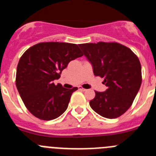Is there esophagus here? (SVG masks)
Listing matches in <instances>:
<instances>
[{
    "instance_id": "1",
    "label": "esophagus",
    "mask_w": 156,
    "mask_h": 156,
    "mask_svg": "<svg viewBox=\"0 0 156 156\" xmlns=\"http://www.w3.org/2000/svg\"><path fill=\"white\" fill-rule=\"evenodd\" d=\"M79 90H82V91H87V89H84V88H83L82 87H79Z\"/></svg>"
}]
</instances>
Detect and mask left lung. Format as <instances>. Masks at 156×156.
<instances>
[{
  "instance_id": "1",
  "label": "left lung",
  "mask_w": 156,
  "mask_h": 156,
  "mask_svg": "<svg viewBox=\"0 0 156 156\" xmlns=\"http://www.w3.org/2000/svg\"><path fill=\"white\" fill-rule=\"evenodd\" d=\"M79 47L92 65L94 74L104 78L103 83L107 87L105 91H95L90 107L105 118L120 116L131 106L141 84L138 58L118 43H88Z\"/></svg>"
}]
</instances>
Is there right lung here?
<instances>
[{
	"label": "right lung",
	"instance_id": "right-lung-1",
	"mask_svg": "<svg viewBox=\"0 0 156 156\" xmlns=\"http://www.w3.org/2000/svg\"><path fill=\"white\" fill-rule=\"evenodd\" d=\"M83 56L78 45L44 42L34 45L20 58L16 70V87L27 109L43 120L58 118L67 109L72 94L54 80L69 63Z\"/></svg>",
	"mask_w": 156,
	"mask_h": 156
}]
</instances>
